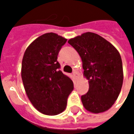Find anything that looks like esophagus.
Returning <instances> with one entry per match:
<instances>
[{
    "label": "esophagus",
    "instance_id": "esophagus-1",
    "mask_svg": "<svg viewBox=\"0 0 134 134\" xmlns=\"http://www.w3.org/2000/svg\"><path fill=\"white\" fill-rule=\"evenodd\" d=\"M72 75H73V76L75 77V78H77V77H78V73H77V72L74 71V72H72Z\"/></svg>",
    "mask_w": 134,
    "mask_h": 134
}]
</instances>
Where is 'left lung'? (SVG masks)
<instances>
[{"instance_id":"1","label":"left lung","mask_w":134,"mask_h":134,"mask_svg":"<svg viewBox=\"0 0 134 134\" xmlns=\"http://www.w3.org/2000/svg\"><path fill=\"white\" fill-rule=\"evenodd\" d=\"M68 43L80 56L83 75L89 82L88 92L81 96L85 108L94 113L108 110L118 98L123 85V64L118 50L92 32L70 38Z\"/></svg>"}]
</instances>
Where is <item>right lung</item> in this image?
<instances>
[{"label":"right lung","instance_id":"add662e5","mask_svg":"<svg viewBox=\"0 0 134 134\" xmlns=\"http://www.w3.org/2000/svg\"><path fill=\"white\" fill-rule=\"evenodd\" d=\"M67 38L54 33L40 36L25 51L21 77L26 93L36 109L46 115L63 112L73 90V82L62 73L57 56Z\"/></svg>","mask_w":134,"mask_h":134}]
</instances>
